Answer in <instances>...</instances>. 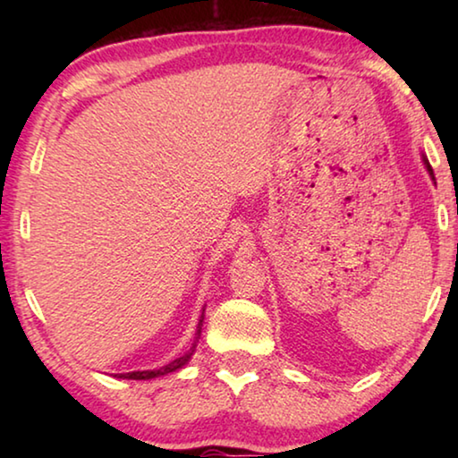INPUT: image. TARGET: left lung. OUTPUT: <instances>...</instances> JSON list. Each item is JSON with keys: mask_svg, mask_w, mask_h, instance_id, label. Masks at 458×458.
Here are the masks:
<instances>
[{"mask_svg": "<svg viewBox=\"0 0 458 458\" xmlns=\"http://www.w3.org/2000/svg\"><path fill=\"white\" fill-rule=\"evenodd\" d=\"M422 159H424V165H426V169H428L430 177H432V180H434V174H432V167H430V164H428V159H426V157H422Z\"/></svg>", "mask_w": 458, "mask_h": 458, "instance_id": "obj_1", "label": "left lung"}]
</instances>
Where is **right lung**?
Instances as JSON below:
<instances>
[{"instance_id":"obj_1","label":"right lung","mask_w":458,"mask_h":458,"mask_svg":"<svg viewBox=\"0 0 458 458\" xmlns=\"http://www.w3.org/2000/svg\"><path fill=\"white\" fill-rule=\"evenodd\" d=\"M201 321H204V317H201V319H199V325H201ZM199 329H201V327H198V337H196V341L199 339ZM193 352H196V344H193V347H191V350H190L188 353L182 355V358L174 360V361H169L167 366H164V368H159V369H145V371H129V374H117V377H123V379H153V377L172 374V371L183 368L185 363L190 361Z\"/></svg>"}]
</instances>
